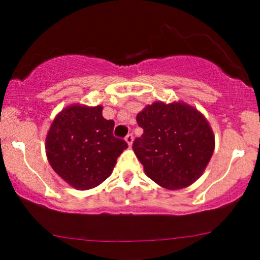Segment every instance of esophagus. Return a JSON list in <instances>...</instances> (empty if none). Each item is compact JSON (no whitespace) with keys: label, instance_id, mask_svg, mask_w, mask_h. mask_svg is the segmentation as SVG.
Segmentation results:
<instances>
[{"label":"esophagus","instance_id":"esophagus-1","mask_svg":"<svg viewBox=\"0 0 260 260\" xmlns=\"http://www.w3.org/2000/svg\"><path fill=\"white\" fill-rule=\"evenodd\" d=\"M125 141H126V143L129 144V145L133 144V141H134V136H133V134H127L126 136H125Z\"/></svg>","mask_w":260,"mask_h":260}]
</instances>
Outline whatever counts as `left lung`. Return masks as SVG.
Masks as SVG:
<instances>
[{"mask_svg":"<svg viewBox=\"0 0 260 260\" xmlns=\"http://www.w3.org/2000/svg\"><path fill=\"white\" fill-rule=\"evenodd\" d=\"M136 119L144 133L133 148L152 181L175 190L201 176L214 151V136L198 110L182 103L157 102Z\"/></svg>","mask_w":260,"mask_h":260,"instance_id":"8db88e82","label":"left lung"}]
</instances>
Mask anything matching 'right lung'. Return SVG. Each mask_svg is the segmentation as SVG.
<instances>
[{
    "label": "right lung",
    "instance_id": "1",
    "mask_svg": "<svg viewBox=\"0 0 260 260\" xmlns=\"http://www.w3.org/2000/svg\"><path fill=\"white\" fill-rule=\"evenodd\" d=\"M102 111V106H69L53 120L46 138L52 168L77 189H90L108 179L127 148L125 141L113 136L115 122Z\"/></svg>",
    "mask_w": 260,
    "mask_h": 260
}]
</instances>
